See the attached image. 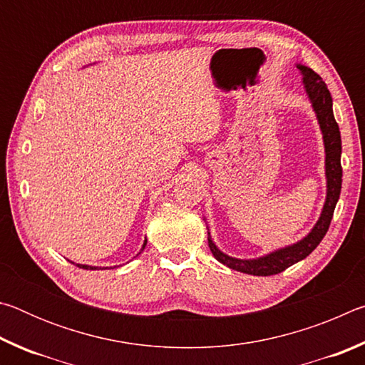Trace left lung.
Returning a JSON list of instances; mask_svg holds the SVG:
<instances>
[{"mask_svg":"<svg viewBox=\"0 0 365 365\" xmlns=\"http://www.w3.org/2000/svg\"><path fill=\"white\" fill-rule=\"evenodd\" d=\"M296 69L301 73V83L302 88L306 91V96L311 108L316 114V119L319 123L320 133H322L324 140V153H325V180H327V191H325V202L322 211L314 227L309 230L306 237H302L298 242L283 248L274 250L267 252V255L252 257V259H240L225 255L220 251L211 238V230L206 222L207 228V243L211 248L214 257L217 259L220 264L227 265L233 270L243 272V274L250 275H259L267 277L280 274L289 265L302 261L311 252L317 248L319 243L322 242L327 230H329L330 222L333 217V211L339 200V193H341V182H343V169H341V135H339L338 123L333 115V101L329 88L320 76H317L311 67L298 63Z\"/></svg>","mask_w":365,"mask_h":365,"instance_id":"obj_1","label":"left lung"}]
</instances>
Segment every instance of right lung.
<instances>
[{"label": "right lung", "instance_id": "obj_1", "mask_svg": "<svg viewBox=\"0 0 365 365\" xmlns=\"http://www.w3.org/2000/svg\"><path fill=\"white\" fill-rule=\"evenodd\" d=\"M146 240H145V243H143V246H141V250H140V252L137 256H140L141 252H143V250L146 248ZM72 262V261H71ZM72 264H76V262H72ZM77 267H80V269H85V270H100V269H108V267H96V265H88V264H76Z\"/></svg>", "mask_w": 365, "mask_h": 365}]
</instances>
